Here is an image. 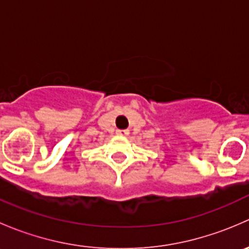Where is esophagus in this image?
<instances>
[{"label":"esophagus","instance_id":"34e87169","mask_svg":"<svg viewBox=\"0 0 249 249\" xmlns=\"http://www.w3.org/2000/svg\"><path fill=\"white\" fill-rule=\"evenodd\" d=\"M117 134L118 135H126L127 134V130H118Z\"/></svg>","mask_w":249,"mask_h":249}]
</instances>
